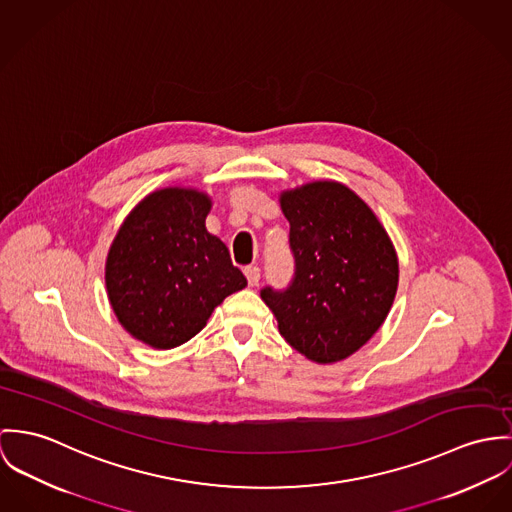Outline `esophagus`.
Returning <instances> with one entry per match:
<instances>
[{
	"mask_svg": "<svg viewBox=\"0 0 512 512\" xmlns=\"http://www.w3.org/2000/svg\"><path fill=\"white\" fill-rule=\"evenodd\" d=\"M245 277H247V283L249 286H257L259 284V279H261V271H259V267H245Z\"/></svg>",
	"mask_w": 512,
	"mask_h": 512,
	"instance_id": "esophagus-1",
	"label": "esophagus"
}]
</instances>
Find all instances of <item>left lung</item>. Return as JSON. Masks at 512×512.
Instances as JSON below:
<instances>
[{"mask_svg":"<svg viewBox=\"0 0 512 512\" xmlns=\"http://www.w3.org/2000/svg\"><path fill=\"white\" fill-rule=\"evenodd\" d=\"M279 204L296 275L283 292L263 288L261 298L288 345L314 363H338L387 320L397 296V249L375 212L336 180L283 190Z\"/></svg>","mask_w":512,"mask_h":512,"instance_id":"8db88e82","label":"left lung"}]
</instances>
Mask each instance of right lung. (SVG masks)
<instances>
[{
  "label": "right lung",
  "instance_id": "right-lung-1",
  "mask_svg": "<svg viewBox=\"0 0 512 512\" xmlns=\"http://www.w3.org/2000/svg\"><path fill=\"white\" fill-rule=\"evenodd\" d=\"M210 194L167 186L123 220L106 257V292L117 322L153 349L194 338L224 298L245 288L226 243L206 229Z\"/></svg>",
  "mask_w": 512,
  "mask_h": 512
}]
</instances>
